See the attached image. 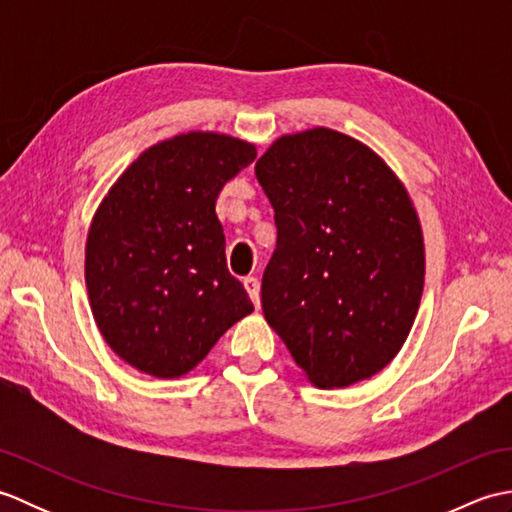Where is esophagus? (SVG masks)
<instances>
[{
	"mask_svg": "<svg viewBox=\"0 0 512 512\" xmlns=\"http://www.w3.org/2000/svg\"><path fill=\"white\" fill-rule=\"evenodd\" d=\"M244 288H246V292H248L250 301L255 303V308L262 306V299H259V279H257V277H246V279H244Z\"/></svg>",
	"mask_w": 512,
	"mask_h": 512,
	"instance_id": "1",
	"label": "esophagus"
}]
</instances>
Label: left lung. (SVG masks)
<instances>
[{
    "mask_svg": "<svg viewBox=\"0 0 512 512\" xmlns=\"http://www.w3.org/2000/svg\"><path fill=\"white\" fill-rule=\"evenodd\" d=\"M255 176L277 224L262 279L268 325L312 385L372 378L405 345L424 288L405 184L374 149L328 127L277 138Z\"/></svg>",
    "mask_w": 512,
    "mask_h": 512,
    "instance_id": "1",
    "label": "left lung"
}]
</instances>
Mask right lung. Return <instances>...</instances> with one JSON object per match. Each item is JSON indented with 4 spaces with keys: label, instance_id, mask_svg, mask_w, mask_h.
<instances>
[{
    "label": "right lung",
    "instance_id": "1",
    "mask_svg": "<svg viewBox=\"0 0 512 512\" xmlns=\"http://www.w3.org/2000/svg\"><path fill=\"white\" fill-rule=\"evenodd\" d=\"M257 158L217 132L178 134L145 149L96 209L85 286L96 328L127 365L180 378L253 312L226 268L215 200Z\"/></svg>",
    "mask_w": 512,
    "mask_h": 512
}]
</instances>
